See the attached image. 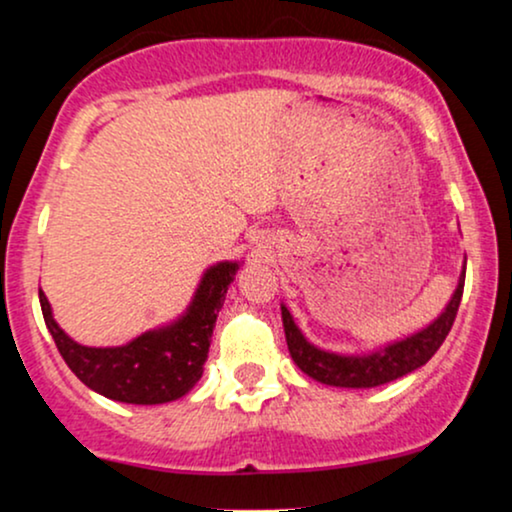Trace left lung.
Returning <instances> with one entry per match:
<instances>
[{"instance_id":"left-lung-1","label":"left lung","mask_w":512,"mask_h":512,"mask_svg":"<svg viewBox=\"0 0 512 512\" xmlns=\"http://www.w3.org/2000/svg\"><path fill=\"white\" fill-rule=\"evenodd\" d=\"M467 264V260H464ZM464 289V269L457 281V289L452 293L450 303L440 313L431 325L424 330L409 334V337L397 339V342L380 346V349L370 351V354H334L325 351L320 346L310 344L293 322L284 303H281V320H284L286 344H289L291 358L305 375L317 380L322 385L332 387H356V390H366V387H378L392 380L402 378L411 370L426 366L431 356L440 349V344L448 337L452 322H455L457 308L462 301Z\"/></svg>"}]
</instances>
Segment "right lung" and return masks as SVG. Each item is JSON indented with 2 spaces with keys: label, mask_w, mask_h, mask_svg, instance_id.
I'll use <instances>...</instances> for the list:
<instances>
[{
  "label": "right lung",
  "mask_w": 512,
  "mask_h": 512,
  "mask_svg": "<svg viewBox=\"0 0 512 512\" xmlns=\"http://www.w3.org/2000/svg\"><path fill=\"white\" fill-rule=\"evenodd\" d=\"M238 269L240 262L211 264L178 320L122 346L103 349L74 342L55 322L43 291L40 308L64 363L86 387L115 402L166 404L187 395L202 378L216 315Z\"/></svg>",
  "instance_id": "obj_1"
}]
</instances>
